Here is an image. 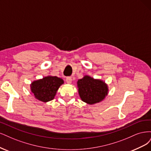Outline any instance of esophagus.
<instances>
[{
    "label": "esophagus",
    "mask_w": 151,
    "mask_h": 151,
    "mask_svg": "<svg viewBox=\"0 0 151 151\" xmlns=\"http://www.w3.org/2000/svg\"><path fill=\"white\" fill-rule=\"evenodd\" d=\"M66 83H67L70 84L71 83V81H72L71 78V77H67L66 78Z\"/></svg>",
    "instance_id": "esophagus-1"
}]
</instances>
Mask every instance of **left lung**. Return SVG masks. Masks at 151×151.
Listing matches in <instances>:
<instances>
[{
  "mask_svg": "<svg viewBox=\"0 0 151 151\" xmlns=\"http://www.w3.org/2000/svg\"><path fill=\"white\" fill-rule=\"evenodd\" d=\"M81 99L88 104L98 103L108 93V88L104 81L85 76L77 82Z\"/></svg>",
  "mask_w": 151,
  "mask_h": 151,
  "instance_id": "1",
  "label": "left lung"
}]
</instances>
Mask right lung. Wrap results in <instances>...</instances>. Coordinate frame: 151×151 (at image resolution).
<instances>
[{
	"label": "right lung",
	"mask_w": 151,
	"mask_h": 151,
	"mask_svg": "<svg viewBox=\"0 0 151 151\" xmlns=\"http://www.w3.org/2000/svg\"><path fill=\"white\" fill-rule=\"evenodd\" d=\"M63 83L64 81L60 78L49 76L33 81L31 89L36 99L46 102L54 99L57 90Z\"/></svg>",
	"instance_id": "1"
}]
</instances>
